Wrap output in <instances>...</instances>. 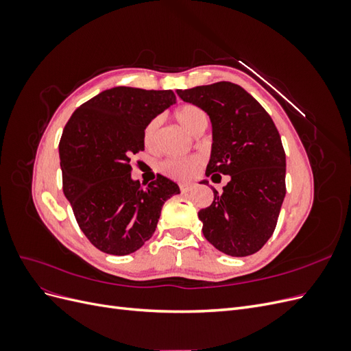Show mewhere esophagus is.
Wrapping results in <instances>:
<instances>
[{
  "mask_svg": "<svg viewBox=\"0 0 351 351\" xmlns=\"http://www.w3.org/2000/svg\"><path fill=\"white\" fill-rule=\"evenodd\" d=\"M180 187V192H182V193H189L190 192V190H192V184H180L178 186Z\"/></svg>",
  "mask_w": 351,
  "mask_h": 351,
  "instance_id": "esophagus-1",
  "label": "esophagus"
}]
</instances>
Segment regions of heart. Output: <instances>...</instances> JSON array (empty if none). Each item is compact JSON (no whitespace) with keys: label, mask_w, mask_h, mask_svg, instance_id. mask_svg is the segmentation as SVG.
Wrapping results in <instances>:
<instances>
[{"label":"heart","mask_w":351,"mask_h":351,"mask_svg":"<svg viewBox=\"0 0 351 351\" xmlns=\"http://www.w3.org/2000/svg\"><path fill=\"white\" fill-rule=\"evenodd\" d=\"M174 117L176 120L184 127V129H187L190 133H195V134L204 132L208 125L206 112L192 104H186V105H182L180 108H177L174 112ZM159 124H161V120L154 119L145 127L143 141L147 146L152 145ZM199 165H200V158L197 156L169 158V159H165V161L161 164V171L168 177L183 182V180L190 178L196 173Z\"/></svg>","instance_id":"1"}]
</instances>
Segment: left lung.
Wrapping results in <instances>:
<instances>
[{"instance_id": "1", "label": "left lung", "mask_w": 351, "mask_h": 351, "mask_svg": "<svg viewBox=\"0 0 351 351\" xmlns=\"http://www.w3.org/2000/svg\"><path fill=\"white\" fill-rule=\"evenodd\" d=\"M177 93L210 119L206 176H230L224 192L214 190L210 206L199 210L204 236L230 256L256 253L277 227L285 197V152L277 127L250 93L231 82Z\"/></svg>"}]
</instances>
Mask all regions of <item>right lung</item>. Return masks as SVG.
<instances>
[{
    "instance_id": "right-lung-1",
    "label": "right lung",
    "mask_w": 351,
    "mask_h": 351,
    "mask_svg": "<svg viewBox=\"0 0 351 351\" xmlns=\"http://www.w3.org/2000/svg\"><path fill=\"white\" fill-rule=\"evenodd\" d=\"M173 104V90L112 88L82 104L62 130V192L83 234L104 253L141 249L165 200L180 193L164 176L145 189L130 176V158L145 149V127Z\"/></svg>"
}]
</instances>
